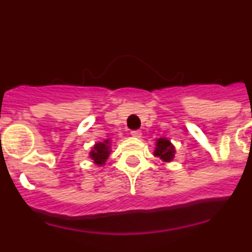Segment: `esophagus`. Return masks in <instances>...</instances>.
<instances>
[{
  "instance_id": "obj_1",
  "label": "esophagus",
  "mask_w": 252,
  "mask_h": 252,
  "mask_svg": "<svg viewBox=\"0 0 252 252\" xmlns=\"http://www.w3.org/2000/svg\"><path fill=\"white\" fill-rule=\"evenodd\" d=\"M131 136L136 137V138H139L142 136V132L139 129H134V131H131Z\"/></svg>"
}]
</instances>
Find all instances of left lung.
<instances>
[{"label": "left lung", "instance_id": "left-lung-1", "mask_svg": "<svg viewBox=\"0 0 252 252\" xmlns=\"http://www.w3.org/2000/svg\"><path fill=\"white\" fill-rule=\"evenodd\" d=\"M154 156L159 157L164 161H170L174 158V147L165 138H159L157 142V148Z\"/></svg>", "mask_w": 252, "mask_h": 252}]
</instances>
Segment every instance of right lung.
Here are the masks:
<instances>
[{"label":"right lung","mask_w":252,"mask_h":252,"mask_svg":"<svg viewBox=\"0 0 252 252\" xmlns=\"http://www.w3.org/2000/svg\"><path fill=\"white\" fill-rule=\"evenodd\" d=\"M108 144L109 141H105L104 143H98L94 146V151H92L91 153V157L94 160V163L99 164V165L105 163V160L109 157V153H110Z\"/></svg>","instance_id":"obj_1"}]
</instances>
